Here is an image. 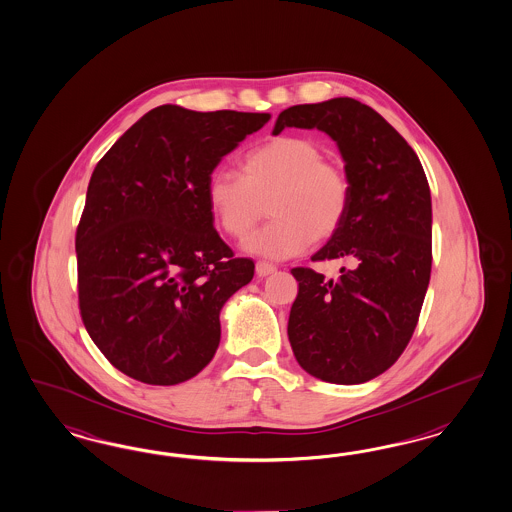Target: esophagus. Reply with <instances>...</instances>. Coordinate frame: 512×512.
Segmentation results:
<instances>
[{
	"mask_svg": "<svg viewBox=\"0 0 512 512\" xmlns=\"http://www.w3.org/2000/svg\"><path fill=\"white\" fill-rule=\"evenodd\" d=\"M278 268L274 266V264L264 263V261H259V263L255 264V272H257V276H261V278H266V276H270V274H274Z\"/></svg>",
	"mask_w": 512,
	"mask_h": 512,
	"instance_id": "esophagus-1",
	"label": "esophagus"
}]
</instances>
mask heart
I'll list each match as a JSON object with an SVG mask.
<instances>
[{
  "label": "heart",
  "instance_id": "heart-1",
  "mask_svg": "<svg viewBox=\"0 0 512 512\" xmlns=\"http://www.w3.org/2000/svg\"><path fill=\"white\" fill-rule=\"evenodd\" d=\"M242 174L217 169L208 176L206 201L219 227L244 240L264 216L274 217L246 242L251 253L285 259L313 240L340 231L349 214L353 187L345 169L325 159L323 148L306 137H276L249 150Z\"/></svg>",
  "mask_w": 512,
  "mask_h": 512
}]
</instances>
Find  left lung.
<instances>
[{
  "mask_svg": "<svg viewBox=\"0 0 512 512\" xmlns=\"http://www.w3.org/2000/svg\"><path fill=\"white\" fill-rule=\"evenodd\" d=\"M285 127L325 131L340 148L349 214L311 261L349 259L336 279L293 268L298 295L287 334L298 364L336 385L387 372L419 323L432 272V197L415 150L372 107L351 97L283 110Z\"/></svg>",
  "mask_w": 512,
  "mask_h": 512,
  "instance_id": "obj_1",
  "label": "left lung"
}]
</instances>
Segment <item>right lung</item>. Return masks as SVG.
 Returning <instances> with one entry per match:
<instances>
[{"mask_svg": "<svg viewBox=\"0 0 512 512\" xmlns=\"http://www.w3.org/2000/svg\"><path fill=\"white\" fill-rule=\"evenodd\" d=\"M266 112H146L97 163L78 223V306L93 343L146 385H178L214 358L219 311L255 264L214 229L206 182Z\"/></svg>", "mask_w": 512, "mask_h": 512, "instance_id": "add662e5", "label": "right lung"}]
</instances>
